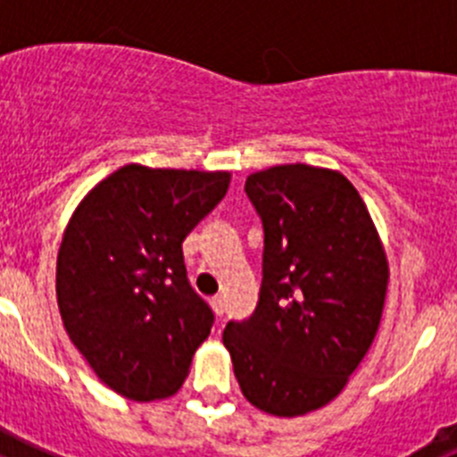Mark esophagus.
I'll use <instances>...</instances> for the list:
<instances>
[{
	"label": "esophagus",
	"instance_id": "esophagus-1",
	"mask_svg": "<svg viewBox=\"0 0 457 457\" xmlns=\"http://www.w3.org/2000/svg\"><path fill=\"white\" fill-rule=\"evenodd\" d=\"M210 304H212V311H215L217 316H224V297H221V295L212 297V302H210Z\"/></svg>",
	"mask_w": 457,
	"mask_h": 457
}]
</instances>
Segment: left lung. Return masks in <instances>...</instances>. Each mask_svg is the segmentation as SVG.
<instances>
[{"mask_svg":"<svg viewBox=\"0 0 457 457\" xmlns=\"http://www.w3.org/2000/svg\"><path fill=\"white\" fill-rule=\"evenodd\" d=\"M263 221V284L224 345L242 394L258 410L302 417L334 401L378 334L385 249L366 204L343 173L278 164L245 183Z\"/></svg>","mask_w":457,"mask_h":457,"instance_id":"obj_1","label":"left lung"}]
</instances>
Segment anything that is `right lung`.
I'll list each match as a JSON object with an SVG mask.
<instances>
[{"mask_svg":"<svg viewBox=\"0 0 457 457\" xmlns=\"http://www.w3.org/2000/svg\"><path fill=\"white\" fill-rule=\"evenodd\" d=\"M228 171L125 164L82 199L56 258V302L75 348L130 401L176 394L212 311L189 286L183 240L224 199Z\"/></svg>","mask_w":457,"mask_h":457,"instance_id":"add662e5","label":"right lung"}]
</instances>
